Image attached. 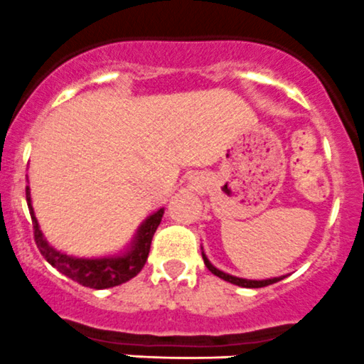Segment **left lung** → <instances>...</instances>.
<instances>
[{
    "instance_id": "8db88e82",
    "label": "left lung",
    "mask_w": 364,
    "mask_h": 364,
    "mask_svg": "<svg viewBox=\"0 0 364 364\" xmlns=\"http://www.w3.org/2000/svg\"><path fill=\"white\" fill-rule=\"evenodd\" d=\"M203 262H205L207 268L210 269V273H214V275L220 277V279L227 280V282L236 284V286H241V288H264V286H269V284H275V282H279V280H282V277H275V279H268V280L240 279V277H232V275H228V273H223V272H220L218 268H214V266L210 264L209 261H207L205 255H203Z\"/></svg>"
}]
</instances>
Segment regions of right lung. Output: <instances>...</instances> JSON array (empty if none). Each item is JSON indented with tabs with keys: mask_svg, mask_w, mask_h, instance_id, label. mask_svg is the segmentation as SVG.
<instances>
[{
	"mask_svg": "<svg viewBox=\"0 0 364 364\" xmlns=\"http://www.w3.org/2000/svg\"><path fill=\"white\" fill-rule=\"evenodd\" d=\"M26 202H28L30 216H32L33 225V240H36L37 248L43 254V257L50 262L53 268L64 273L75 282L82 284L85 288L92 289H105L119 286L127 280L134 279L137 273L146 264L148 254H150V245L154 240V234L157 227L161 225L164 209L157 210L151 214L139 228V234L136 237L132 250L128 254L119 255V257H105V259H76L69 255L60 254L55 248L48 245V241L43 237V232L39 230V223L36 220V214L32 209V200H30V191L26 188Z\"/></svg>",
	"mask_w": 364,
	"mask_h": 364,
	"instance_id": "right-lung-1",
	"label": "right lung"
}]
</instances>
